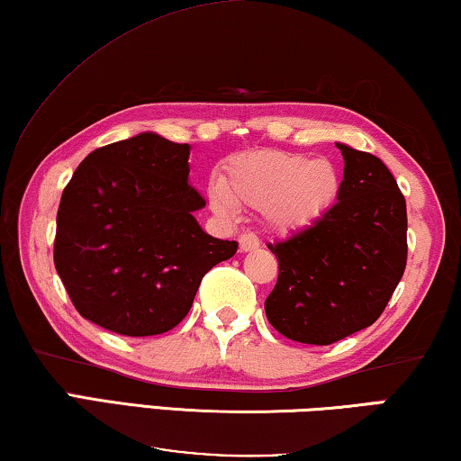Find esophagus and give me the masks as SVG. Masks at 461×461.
<instances>
[{
	"label": "esophagus",
	"instance_id": "34e87169",
	"mask_svg": "<svg viewBox=\"0 0 461 461\" xmlns=\"http://www.w3.org/2000/svg\"><path fill=\"white\" fill-rule=\"evenodd\" d=\"M238 242H240V250L242 252L258 250V246H260V240H258V236H254V233H242Z\"/></svg>",
	"mask_w": 461,
	"mask_h": 461
}]
</instances>
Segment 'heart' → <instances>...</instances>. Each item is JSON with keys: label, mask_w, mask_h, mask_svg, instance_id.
<instances>
[{"label": "heart", "mask_w": 461, "mask_h": 461, "mask_svg": "<svg viewBox=\"0 0 461 461\" xmlns=\"http://www.w3.org/2000/svg\"><path fill=\"white\" fill-rule=\"evenodd\" d=\"M340 194V172L332 159L303 153L257 149L228 166L223 186L209 193L211 209L236 215V204L262 209L267 223L279 233H297L316 225Z\"/></svg>", "instance_id": "1"}]
</instances>
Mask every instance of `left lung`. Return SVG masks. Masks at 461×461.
<instances>
[{
    "label": "left lung",
    "mask_w": 461,
    "mask_h": 461,
    "mask_svg": "<svg viewBox=\"0 0 461 461\" xmlns=\"http://www.w3.org/2000/svg\"><path fill=\"white\" fill-rule=\"evenodd\" d=\"M339 203L316 225L270 244L279 279L265 302L276 332L332 345L382 316L406 268V201L382 159L336 143Z\"/></svg>",
    "instance_id": "left-lung-1"
}]
</instances>
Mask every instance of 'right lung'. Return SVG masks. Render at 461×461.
Listing matches in <instances>:
<instances>
[{
	"label": "right lung",
	"mask_w": 461,
	"mask_h": 461,
	"mask_svg": "<svg viewBox=\"0 0 461 461\" xmlns=\"http://www.w3.org/2000/svg\"><path fill=\"white\" fill-rule=\"evenodd\" d=\"M191 145L139 133L94 149L57 211L55 268L82 318L122 336L182 322L203 276L231 258L194 219L204 199L188 185Z\"/></svg>",
	"instance_id": "1"
}]
</instances>
